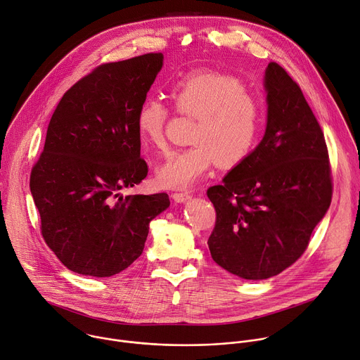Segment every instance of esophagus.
I'll use <instances>...</instances> for the list:
<instances>
[{"mask_svg": "<svg viewBox=\"0 0 360 360\" xmlns=\"http://www.w3.org/2000/svg\"><path fill=\"white\" fill-rule=\"evenodd\" d=\"M172 198L176 201V202H186L191 198V195L188 193H173L172 194Z\"/></svg>", "mask_w": 360, "mask_h": 360, "instance_id": "obj_1", "label": "esophagus"}]
</instances>
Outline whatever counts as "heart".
I'll return each instance as SVG.
<instances>
[{"mask_svg":"<svg viewBox=\"0 0 360 360\" xmlns=\"http://www.w3.org/2000/svg\"><path fill=\"white\" fill-rule=\"evenodd\" d=\"M170 96L180 115L195 119L190 136L194 145L158 169L162 187L188 188L215 163L234 167L257 146L264 124L262 108L240 79L214 70L193 72L172 85ZM167 123L169 109L162 101L141 102L136 127L145 145L165 152Z\"/></svg>","mask_w":360,"mask_h":360,"instance_id":"obj_1","label":"heart"}]
</instances>
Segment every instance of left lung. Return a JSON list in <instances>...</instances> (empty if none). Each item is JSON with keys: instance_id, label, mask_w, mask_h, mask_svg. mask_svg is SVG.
<instances>
[{"instance_id": "left-lung-1", "label": "left lung", "mask_w": 360, "mask_h": 360, "mask_svg": "<svg viewBox=\"0 0 360 360\" xmlns=\"http://www.w3.org/2000/svg\"><path fill=\"white\" fill-rule=\"evenodd\" d=\"M266 129L259 145L219 186L207 190L215 226L212 259L244 279H266L291 266L332 200L323 131L300 85L268 63Z\"/></svg>"}]
</instances>
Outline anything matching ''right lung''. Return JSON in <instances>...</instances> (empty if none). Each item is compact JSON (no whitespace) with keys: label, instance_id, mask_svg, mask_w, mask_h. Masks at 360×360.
Returning a JSON list of instances; mask_svg holds the SVG:
<instances>
[{"label":"right lung","instance_id":"add662e5","mask_svg":"<svg viewBox=\"0 0 360 360\" xmlns=\"http://www.w3.org/2000/svg\"><path fill=\"white\" fill-rule=\"evenodd\" d=\"M163 66V53L103 63L59 101L30 179L46 245L70 271L119 274L145 248L166 193L120 194L148 176L137 110Z\"/></svg>","mask_w":360,"mask_h":360}]
</instances>
